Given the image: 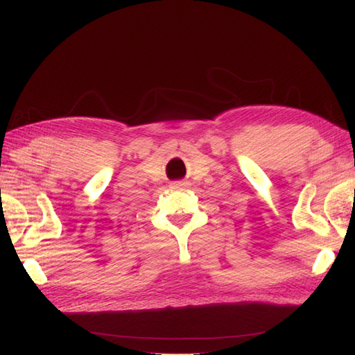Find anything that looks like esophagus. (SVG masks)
Returning <instances> with one entry per match:
<instances>
[{
  "label": "esophagus",
  "instance_id": "esophagus-1",
  "mask_svg": "<svg viewBox=\"0 0 355 355\" xmlns=\"http://www.w3.org/2000/svg\"><path fill=\"white\" fill-rule=\"evenodd\" d=\"M187 187V184L185 182H173L171 184V189H174V190H181V189H185Z\"/></svg>",
  "mask_w": 355,
  "mask_h": 355
}]
</instances>
